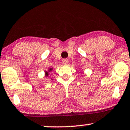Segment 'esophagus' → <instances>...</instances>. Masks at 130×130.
Segmentation results:
<instances>
[{"label":"esophagus","mask_w":130,"mask_h":130,"mask_svg":"<svg viewBox=\"0 0 130 130\" xmlns=\"http://www.w3.org/2000/svg\"><path fill=\"white\" fill-rule=\"evenodd\" d=\"M62 62H63V63L65 64V65H67V64L68 63V60L67 59H63V60H62Z\"/></svg>","instance_id":"1"}]
</instances>
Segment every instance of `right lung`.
<instances>
[{"instance_id": "right-lung-1", "label": "right lung", "mask_w": 130, "mask_h": 130, "mask_svg": "<svg viewBox=\"0 0 130 130\" xmlns=\"http://www.w3.org/2000/svg\"><path fill=\"white\" fill-rule=\"evenodd\" d=\"M53 70V68H50L49 70H48V71H45V76L46 77H48V76H49V74H48V73L50 71H51Z\"/></svg>"}]
</instances>
